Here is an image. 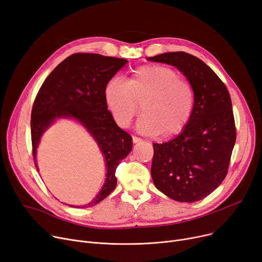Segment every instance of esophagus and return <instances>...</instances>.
<instances>
[{"label":"esophagus","mask_w":262,"mask_h":262,"mask_svg":"<svg viewBox=\"0 0 262 262\" xmlns=\"http://www.w3.org/2000/svg\"><path fill=\"white\" fill-rule=\"evenodd\" d=\"M141 141H142V139L139 138V137L133 136V142H134V143H139V142H141Z\"/></svg>","instance_id":"esophagus-1"}]
</instances>
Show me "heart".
Here are the masks:
<instances>
[{
	"instance_id": "b5f03b06",
	"label": "heart",
	"mask_w": 262,
	"mask_h": 262,
	"mask_svg": "<svg viewBox=\"0 0 262 262\" xmlns=\"http://www.w3.org/2000/svg\"><path fill=\"white\" fill-rule=\"evenodd\" d=\"M105 102L115 121L127 127L140 110L137 128L146 135L171 137L182 133L193 115V87L178 77L174 69L162 64L139 67L128 80L114 77L105 86Z\"/></svg>"
}]
</instances>
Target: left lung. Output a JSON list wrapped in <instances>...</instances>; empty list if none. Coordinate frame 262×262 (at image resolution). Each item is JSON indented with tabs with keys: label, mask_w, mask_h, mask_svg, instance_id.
<instances>
[{
	"label": "left lung",
	"mask_w": 262,
	"mask_h": 262,
	"mask_svg": "<svg viewBox=\"0 0 262 262\" xmlns=\"http://www.w3.org/2000/svg\"><path fill=\"white\" fill-rule=\"evenodd\" d=\"M147 60L176 67L195 94L186 128L171 141L153 144V182L174 201L198 202L221 185L228 171L236 142L229 92L212 69L191 54L163 53Z\"/></svg>",
	"instance_id": "1"
}]
</instances>
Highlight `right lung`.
Instances as JSON below:
<instances>
[{
    "instance_id": "obj_1",
    "label": "right lung",
    "mask_w": 262,
    "mask_h": 262,
    "mask_svg": "<svg viewBox=\"0 0 262 262\" xmlns=\"http://www.w3.org/2000/svg\"><path fill=\"white\" fill-rule=\"evenodd\" d=\"M127 62L126 59L100 54H73L46 78L33 105L31 134L37 170L36 153L41 137L59 118L79 122L93 137L104 155L107 171L105 184L92 202L81 208L99 204L115 190L116 170L133 147L132 137L117 125L104 96L108 80ZM76 207L80 208V206Z\"/></svg>"
}]
</instances>
